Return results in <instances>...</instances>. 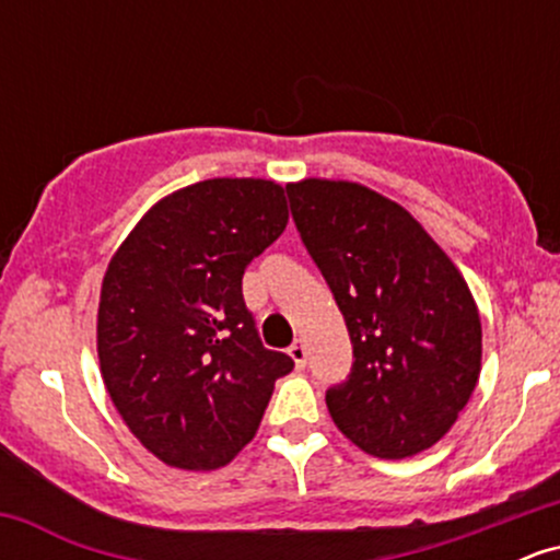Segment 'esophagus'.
I'll return each mask as SVG.
<instances>
[{
	"mask_svg": "<svg viewBox=\"0 0 560 560\" xmlns=\"http://www.w3.org/2000/svg\"><path fill=\"white\" fill-rule=\"evenodd\" d=\"M289 358H292V361H294V365H298V369H302V365L307 363V350H305V345H302V342H294L292 347H289Z\"/></svg>",
	"mask_w": 560,
	"mask_h": 560,
	"instance_id": "esophagus-1",
	"label": "esophagus"
}]
</instances>
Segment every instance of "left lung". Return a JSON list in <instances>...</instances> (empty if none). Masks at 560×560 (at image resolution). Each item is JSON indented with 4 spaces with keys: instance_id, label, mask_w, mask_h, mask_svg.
I'll return each instance as SVG.
<instances>
[{
    "instance_id": "left-lung-1",
    "label": "left lung",
    "mask_w": 560,
    "mask_h": 560,
    "mask_svg": "<svg viewBox=\"0 0 560 560\" xmlns=\"http://www.w3.org/2000/svg\"><path fill=\"white\" fill-rule=\"evenodd\" d=\"M287 191L355 355L350 378L326 392L334 423L374 458L423 453L458 421L479 382L471 289L429 231L369 186L302 178Z\"/></svg>"
}]
</instances>
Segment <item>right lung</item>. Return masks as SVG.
Listing matches in <instances>:
<instances>
[{"label": "right lung", "mask_w": 560, "mask_h": 560, "mask_svg": "<svg viewBox=\"0 0 560 560\" xmlns=\"http://www.w3.org/2000/svg\"><path fill=\"white\" fill-rule=\"evenodd\" d=\"M289 223L284 186L208 178L158 199L102 279L96 355L131 434L165 466L215 471L258 432L294 361L266 350L242 276Z\"/></svg>", "instance_id": "right-lung-1"}]
</instances>
